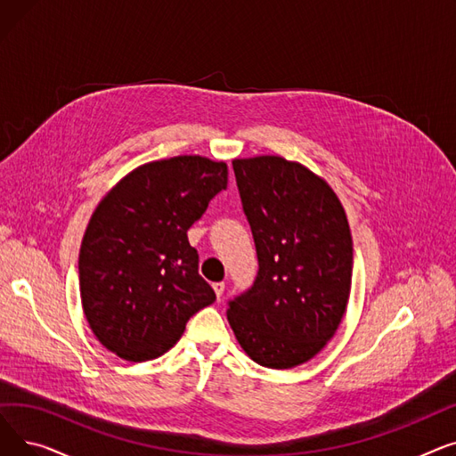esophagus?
Wrapping results in <instances>:
<instances>
[{
    "label": "esophagus",
    "instance_id": "34e87169",
    "mask_svg": "<svg viewBox=\"0 0 456 456\" xmlns=\"http://www.w3.org/2000/svg\"><path fill=\"white\" fill-rule=\"evenodd\" d=\"M212 289H214V292H216V297L222 299V296H224V292H225V282H214Z\"/></svg>",
    "mask_w": 456,
    "mask_h": 456
}]
</instances>
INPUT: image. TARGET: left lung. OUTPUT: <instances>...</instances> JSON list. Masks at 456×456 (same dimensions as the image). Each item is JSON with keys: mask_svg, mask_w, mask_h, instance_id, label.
<instances>
[{"mask_svg": "<svg viewBox=\"0 0 456 456\" xmlns=\"http://www.w3.org/2000/svg\"><path fill=\"white\" fill-rule=\"evenodd\" d=\"M238 191L256 248L249 290L227 320L260 366L289 370L314 358L340 327L353 275V240L332 188L299 162L234 159Z\"/></svg>", "mask_w": 456, "mask_h": 456, "instance_id": "8db88e82", "label": "left lung"}]
</instances>
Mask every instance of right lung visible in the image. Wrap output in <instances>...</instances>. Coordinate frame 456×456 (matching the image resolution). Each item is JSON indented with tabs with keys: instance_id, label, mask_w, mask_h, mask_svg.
Returning <instances> with one entry per match:
<instances>
[{
	"instance_id": "right-lung-1",
	"label": "right lung",
	"mask_w": 456,
	"mask_h": 456,
	"mask_svg": "<svg viewBox=\"0 0 456 456\" xmlns=\"http://www.w3.org/2000/svg\"><path fill=\"white\" fill-rule=\"evenodd\" d=\"M227 164L181 155L138 166L95 207L79 251L86 322L109 351L146 362L172 349L216 294L186 231L227 188Z\"/></svg>"
}]
</instances>
